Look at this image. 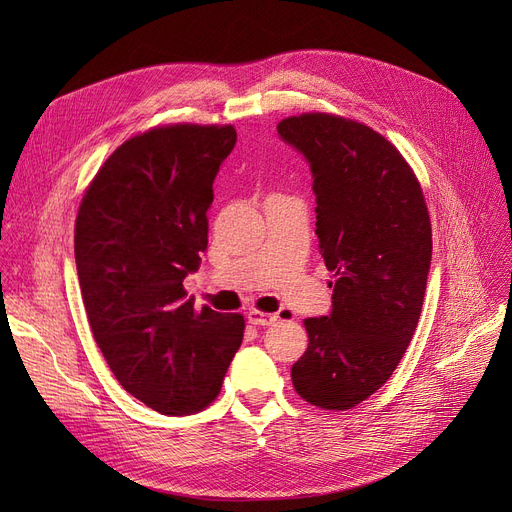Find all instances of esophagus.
<instances>
[{
    "label": "esophagus",
    "instance_id": "esophagus-1",
    "mask_svg": "<svg viewBox=\"0 0 512 512\" xmlns=\"http://www.w3.org/2000/svg\"><path fill=\"white\" fill-rule=\"evenodd\" d=\"M247 319H249V324H253V326H272V324H276L278 321V315L276 313H263V311H249V315H247Z\"/></svg>",
    "mask_w": 512,
    "mask_h": 512
}]
</instances>
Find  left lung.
Listing matches in <instances>:
<instances>
[{"label":"left lung","mask_w":512,"mask_h":512,"mask_svg":"<svg viewBox=\"0 0 512 512\" xmlns=\"http://www.w3.org/2000/svg\"><path fill=\"white\" fill-rule=\"evenodd\" d=\"M278 134L307 159L319 251L336 276L330 315L305 319L292 384L319 409H353L388 382L415 334L432 224L405 157L369 126L303 114Z\"/></svg>","instance_id":"1"}]
</instances>
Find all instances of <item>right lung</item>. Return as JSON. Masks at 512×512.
Segmentation results:
<instances>
[{"instance_id":"1","label":"right lung","mask_w":512,"mask_h":512,"mask_svg":"<svg viewBox=\"0 0 512 512\" xmlns=\"http://www.w3.org/2000/svg\"><path fill=\"white\" fill-rule=\"evenodd\" d=\"M234 145L232 126L153 128L105 159L78 207L93 338L120 386L161 415L205 409L245 332L242 315L197 311L182 286L207 249L211 186Z\"/></svg>"}]
</instances>
